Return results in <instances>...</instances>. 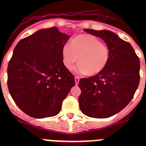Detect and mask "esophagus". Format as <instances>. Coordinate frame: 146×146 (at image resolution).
<instances>
[{"label":"esophagus","mask_w":146,"mask_h":146,"mask_svg":"<svg viewBox=\"0 0 146 146\" xmlns=\"http://www.w3.org/2000/svg\"><path fill=\"white\" fill-rule=\"evenodd\" d=\"M80 82V77H78V76H75V82H76V85H78Z\"/></svg>","instance_id":"34e87169"}]
</instances>
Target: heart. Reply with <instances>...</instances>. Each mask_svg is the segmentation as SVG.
Instances as JSON below:
<instances>
[{
  "instance_id": "b5f03b06",
  "label": "heart",
  "mask_w": 146,
  "mask_h": 146,
  "mask_svg": "<svg viewBox=\"0 0 146 146\" xmlns=\"http://www.w3.org/2000/svg\"><path fill=\"white\" fill-rule=\"evenodd\" d=\"M61 55L63 63L67 69L72 68L78 60L79 63L73 68L74 72L80 75L93 76L106 67L110 59V50L98 38L82 34L74 38L70 44H64Z\"/></svg>"
}]
</instances>
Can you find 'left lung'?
Returning <instances> with one entry per match:
<instances>
[{
    "instance_id": "8db88e82",
    "label": "left lung",
    "mask_w": 146,
    "mask_h": 146,
    "mask_svg": "<svg viewBox=\"0 0 146 146\" xmlns=\"http://www.w3.org/2000/svg\"><path fill=\"white\" fill-rule=\"evenodd\" d=\"M84 31L104 40L110 50V59L101 73L80 79V108L90 117H110L124 108L133 98L140 78L139 58L129 42L111 31Z\"/></svg>"
}]
</instances>
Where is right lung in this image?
I'll return each instance as SVG.
<instances>
[{"mask_svg":"<svg viewBox=\"0 0 146 146\" xmlns=\"http://www.w3.org/2000/svg\"><path fill=\"white\" fill-rule=\"evenodd\" d=\"M70 38L54 26L35 32L15 47L7 67L8 89L17 106L32 117L57 115L75 86L61 55Z\"/></svg>","mask_w":146,"mask_h":146,"instance_id":"obj_1","label":"right lung"}]
</instances>
